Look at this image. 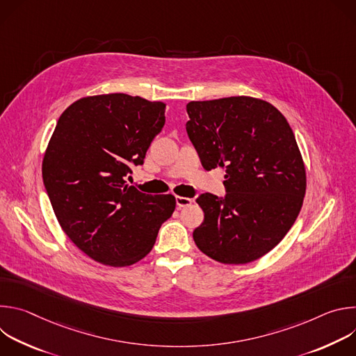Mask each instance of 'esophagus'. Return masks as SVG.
I'll use <instances>...</instances> for the list:
<instances>
[{
	"label": "esophagus",
	"mask_w": 356,
	"mask_h": 356,
	"mask_svg": "<svg viewBox=\"0 0 356 356\" xmlns=\"http://www.w3.org/2000/svg\"><path fill=\"white\" fill-rule=\"evenodd\" d=\"M193 202V198H188V197H180V195H177L176 197V206H177V209H181V207H187V206H190Z\"/></svg>",
	"instance_id": "obj_1"
}]
</instances>
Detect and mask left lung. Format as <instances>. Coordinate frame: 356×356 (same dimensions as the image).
I'll return each mask as SVG.
<instances>
[{"label": "left lung", "instance_id": "8db88e82", "mask_svg": "<svg viewBox=\"0 0 356 356\" xmlns=\"http://www.w3.org/2000/svg\"><path fill=\"white\" fill-rule=\"evenodd\" d=\"M187 135L206 170L225 172L227 194L195 200L204 221L197 248L225 265L272 250L294 224L306 194V168L283 114L268 101L238 95L187 104Z\"/></svg>", "mask_w": 356, "mask_h": 356}]
</instances>
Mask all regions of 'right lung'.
<instances>
[{
  "label": "right lung",
  "mask_w": 356,
  "mask_h": 356,
  "mask_svg": "<svg viewBox=\"0 0 356 356\" xmlns=\"http://www.w3.org/2000/svg\"><path fill=\"white\" fill-rule=\"evenodd\" d=\"M165 108L122 92L83 97L47 143L42 177L50 204L70 241L98 264L122 268L145 258L176 209L175 195L125 181L162 131Z\"/></svg>",
  "instance_id": "right-lung-1"
}]
</instances>
